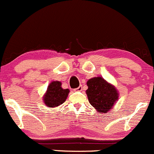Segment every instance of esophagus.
<instances>
[{"label": "esophagus", "instance_id": "obj_1", "mask_svg": "<svg viewBox=\"0 0 154 154\" xmlns=\"http://www.w3.org/2000/svg\"><path fill=\"white\" fill-rule=\"evenodd\" d=\"M74 90H75V91H82V85H80V86H79L78 88L74 89Z\"/></svg>", "mask_w": 154, "mask_h": 154}]
</instances>
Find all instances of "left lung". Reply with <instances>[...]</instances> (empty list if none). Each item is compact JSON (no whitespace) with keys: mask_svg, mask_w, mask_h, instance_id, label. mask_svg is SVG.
<instances>
[{"mask_svg":"<svg viewBox=\"0 0 154 154\" xmlns=\"http://www.w3.org/2000/svg\"><path fill=\"white\" fill-rule=\"evenodd\" d=\"M86 90L90 104L99 113H107L119 99V91L102 77L92 78L87 82Z\"/></svg>","mask_w":154,"mask_h":154,"instance_id":"1","label":"left lung"}]
</instances>
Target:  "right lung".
I'll use <instances>...</instances> for the list:
<instances>
[{"mask_svg":"<svg viewBox=\"0 0 154 154\" xmlns=\"http://www.w3.org/2000/svg\"><path fill=\"white\" fill-rule=\"evenodd\" d=\"M69 89H63L61 82L58 81H53L48 85L47 91L43 96L44 104L49 108L58 107L66 101Z\"/></svg>","mask_w":154,"mask_h":154,"instance_id":"1","label":"right lung"}]
</instances>
